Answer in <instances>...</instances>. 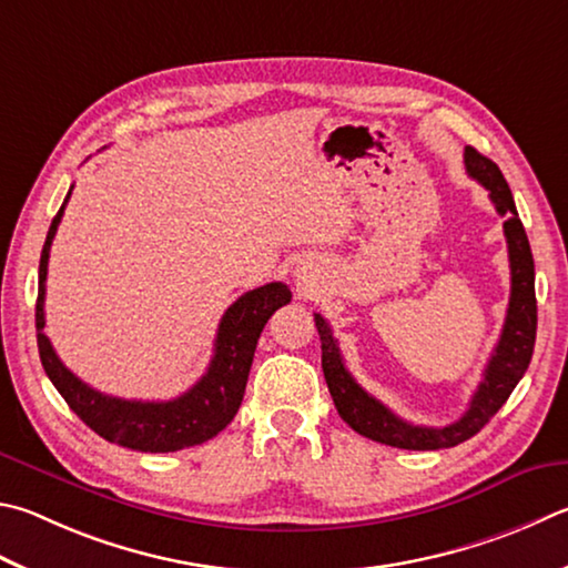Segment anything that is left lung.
I'll use <instances>...</instances> for the list:
<instances>
[{"label":"left lung","instance_id":"8db88e82","mask_svg":"<svg viewBox=\"0 0 568 568\" xmlns=\"http://www.w3.org/2000/svg\"><path fill=\"white\" fill-rule=\"evenodd\" d=\"M464 166L471 179H477L489 191L494 209L504 219V235H507L509 248V267H511V295L504 320L499 343L494 347V355L484 369V377L471 395L469 409L452 422L447 427H419L409 425L395 412L387 409L383 402L355 383V377L347 373L339 355L337 339L333 337L327 320L315 313V327L323 343V373L329 395L337 407V415L343 417L357 435H363L379 445H389L397 449H445L457 447L462 442L477 435L487 422L497 415L504 402L509 399L514 387L527 373L534 353L536 339V293H534V257L529 248L527 231L519 221L514 195L504 181L499 166L487 156H481L477 149H464Z\"/></svg>","mask_w":568,"mask_h":568}]
</instances>
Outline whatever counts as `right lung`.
<instances>
[{
  "label": "right lung",
  "mask_w": 568,
  "mask_h": 568,
  "mask_svg": "<svg viewBox=\"0 0 568 568\" xmlns=\"http://www.w3.org/2000/svg\"><path fill=\"white\" fill-rule=\"evenodd\" d=\"M71 189L49 225L39 261L37 345L44 373L49 375L51 385L59 389V395L67 399V405L81 417V422L94 429L99 437L113 442V445L136 452H176L203 445V442L213 439L221 429H225V425H231L235 412H239L257 337H261L265 323L277 307L291 303V287L285 283H267L241 295L221 317L209 369L181 397L169 402H141L104 395V392L81 383L71 369L64 367L44 333L49 251L61 215H64Z\"/></svg>",
  "instance_id": "1"
}]
</instances>
